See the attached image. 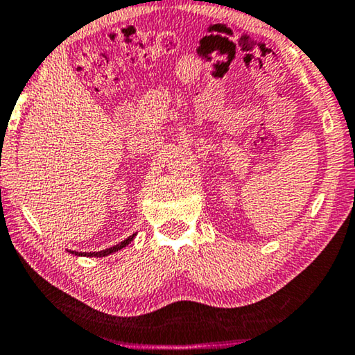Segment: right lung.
I'll list each match as a JSON object with an SVG mask.
<instances>
[{"mask_svg":"<svg viewBox=\"0 0 355 355\" xmlns=\"http://www.w3.org/2000/svg\"><path fill=\"white\" fill-rule=\"evenodd\" d=\"M134 236H135V234L129 236L128 239H124L123 242H119V244H116V245H113V247H110V249H106V250H100V252H76V250H71V254H76V255H85V257H106V255L113 254V252H116V250H121V249H123V247L128 245L129 242L134 239Z\"/></svg>","mask_w":355,"mask_h":355,"instance_id":"obj_1","label":"right lung"}]
</instances>
